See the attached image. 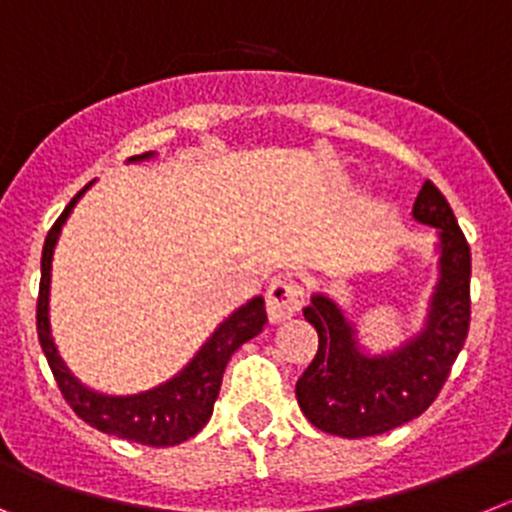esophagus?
I'll return each mask as SVG.
<instances>
[{
	"instance_id": "obj_1",
	"label": "esophagus",
	"mask_w": 512,
	"mask_h": 512,
	"mask_svg": "<svg viewBox=\"0 0 512 512\" xmlns=\"http://www.w3.org/2000/svg\"><path fill=\"white\" fill-rule=\"evenodd\" d=\"M303 301H306V293H303L301 285L293 283V280H275L265 293L267 319H270V324H283L301 311Z\"/></svg>"
}]
</instances>
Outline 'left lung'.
Here are the masks:
<instances>
[{
    "label": "left lung",
    "instance_id": "obj_1",
    "mask_svg": "<svg viewBox=\"0 0 512 512\" xmlns=\"http://www.w3.org/2000/svg\"><path fill=\"white\" fill-rule=\"evenodd\" d=\"M413 219L439 232V283L423 329L385 354H365L357 329L324 293L303 308L319 334V352L296 382L303 416L344 439L385 434L421 416L444 388L469 331L472 255L444 193L423 183Z\"/></svg>",
    "mask_w": 512,
    "mask_h": 512
}]
</instances>
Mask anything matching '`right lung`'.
<instances>
[{
    "instance_id": "1",
    "label": "right lung",
    "mask_w": 512,
    "mask_h": 512,
    "mask_svg": "<svg viewBox=\"0 0 512 512\" xmlns=\"http://www.w3.org/2000/svg\"><path fill=\"white\" fill-rule=\"evenodd\" d=\"M153 155L155 153L135 155V158H130V163L153 158ZM86 188H81L73 196L71 204L63 209L58 222L50 227L48 237H45L38 293L40 347H43L45 359H48L63 398H66V403L71 405L78 418H84L89 426L99 428V431L109 436H117V439H127L145 446H176L199 434L211 418L229 357L242 344L250 342L252 336L260 334L262 326L267 324L265 298L255 296L245 306H239L229 319H224L222 324L216 326V331L206 339V344L196 352V357L176 377H170L168 382H163L158 388L137 395H104L86 388L84 382L71 375V370L61 359L58 349H55L48 319L50 265H53L55 242L61 237V229L66 224L68 214L73 211L76 201L84 196Z\"/></svg>"
}]
</instances>
